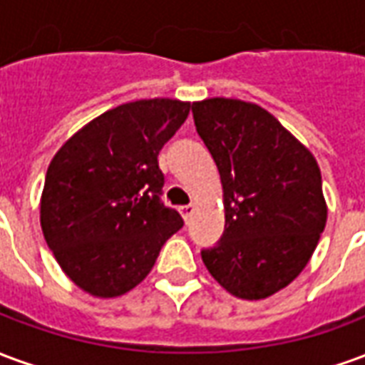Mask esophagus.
<instances>
[{
  "label": "esophagus",
  "instance_id": "34e87169",
  "mask_svg": "<svg viewBox=\"0 0 365 365\" xmlns=\"http://www.w3.org/2000/svg\"><path fill=\"white\" fill-rule=\"evenodd\" d=\"M178 211H180V215H182L183 221L187 222L191 219V215L195 213V207H193V205H182L180 209H178Z\"/></svg>",
  "mask_w": 365,
  "mask_h": 365
}]
</instances>
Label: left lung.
I'll list each match as a JSON object with an SVG mask.
<instances>
[{"label":"left lung","mask_w":365,"mask_h":365,"mask_svg":"<svg viewBox=\"0 0 365 365\" xmlns=\"http://www.w3.org/2000/svg\"><path fill=\"white\" fill-rule=\"evenodd\" d=\"M191 109L219 168L225 207V235L201 252L203 264L235 297H272L303 272L324 230L321 168L260 105L211 97Z\"/></svg>","instance_id":"1"}]
</instances>
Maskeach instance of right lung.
<instances>
[{"mask_svg":"<svg viewBox=\"0 0 365 365\" xmlns=\"http://www.w3.org/2000/svg\"><path fill=\"white\" fill-rule=\"evenodd\" d=\"M190 101L123 103L86 123L48 164L41 229L62 272L86 293L120 297L150 274L182 217L160 203L158 152Z\"/></svg>","mask_w":365,"mask_h":365,"instance_id":"1","label":"right lung"}]
</instances>
